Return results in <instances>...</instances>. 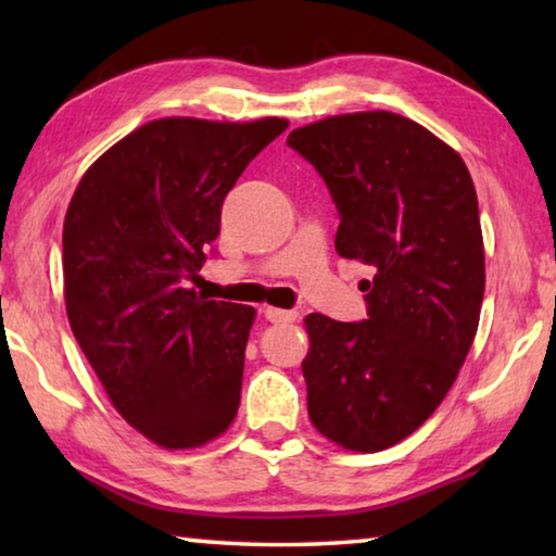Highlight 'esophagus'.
<instances>
[{
	"label": "esophagus",
	"instance_id": "esophagus-1",
	"mask_svg": "<svg viewBox=\"0 0 556 556\" xmlns=\"http://www.w3.org/2000/svg\"><path fill=\"white\" fill-rule=\"evenodd\" d=\"M262 314L269 324H294L299 314L296 312H287V308H275V306H265L262 308Z\"/></svg>",
	"mask_w": 556,
	"mask_h": 556
}]
</instances>
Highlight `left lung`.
<instances>
[{"label": "left lung", "mask_w": 556, "mask_h": 556, "mask_svg": "<svg viewBox=\"0 0 556 556\" xmlns=\"http://www.w3.org/2000/svg\"><path fill=\"white\" fill-rule=\"evenodd\" d=\"M287 144L331 191L338 255L372 269L361 281L365 321L306 316L308 417L338 446L375 454L434 414L476 338L485 289L476 188L454 149L394 112L326 117Z\"/></svg>", "instance_id": "8db88e82"}]
</instances>
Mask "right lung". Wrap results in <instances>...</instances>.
Instances as JSON below:
<instances>
[{
	"label": "right lung",
	"instance_id": "1",
	"mask_svg": "<svg viewBox=\"0 0 556 556\" xmlns=\"http://www.w3.org/2000/svg\"><path fill=\"white\" fill-rule=\"evenodd\" d=\"M287 125L147 122L88 168L65 213L75 341L115 409L164 448L208 444L238 414L255 308L188 285L220 235L225 195Z\"/></svg>",
	"mask_w": 556,
	"mask_h": 556
}]
</instances>
